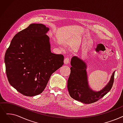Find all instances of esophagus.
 <instances>
[{"label": "esophagus", "mask_w": 123, "mask_h": 123, "mask_svg": "<svg viewBox=\"0 0 123 123\" xmlns=\"http://www.w3.org/2000/svg\"><path fill=\"white\" fill-rule=\"evenodd\" d=\"M69 62V59L68 58H66L64 59V63L65 64H68Z\"/></svg>", "instance_id": "obj_1"}]
</instances>
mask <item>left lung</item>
I'll list each match as a JSON object with an SVG mask.
<instances>
[{
	"mask_svg": "<svg viewBox=\"0 0 123 123\" xmlns=\"http://www.w3.org/2000/svg\"><path fill=\"white\" fill-rule=\"evenodd\" d=\"M71 72L67 81V88L70 97L75 100L89 104L98 101L110 92L114 83L115 72L112 73L109 82L99 91H95L90 87L87 73V64L77 56L71 60Z\"/></svg>",
	"mask_w": 123,
	"mask_h": 123,
	"instance_id": "left-lung-1",
	"label": "left lung"
}]
</instances>
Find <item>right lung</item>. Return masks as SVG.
<instances>
[{
	"mask_svg": "<svg viewBox=\"0 0 123 123\" xmlns=\"http://www.w3.org/2000/svg\"><path fill=\"white\" fill-rule=\"evenodd\" d=\"M49 29L31 24L16 34L6 51L4 62L8 80L22 94L41 93L52 73L63 64L64 56L51 51Z\"/></svg>",
	"mask_w": 123,
	"mask_h": 123,
	"instance_id": "add662e5",
	"label": "right lung"
}]
</instances>
